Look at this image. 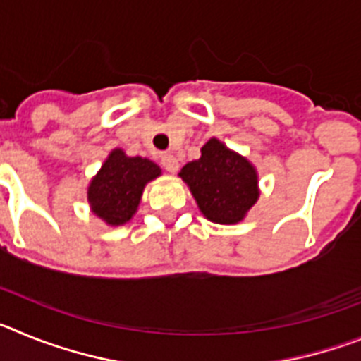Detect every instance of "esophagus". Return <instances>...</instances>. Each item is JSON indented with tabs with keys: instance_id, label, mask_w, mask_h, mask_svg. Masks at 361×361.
Listing matches in <instances>:
<instances>
[{
	"instance_id": "esophagus-1",
	"label": "esophagus",
	"mask_w": 361,
	"mask_h": 361,
	"mask_svg": "<svg viewBox=\"0 0 361 361\" xmlns=\"http://www.w3.org/2000/svg\"><path fill=\"white\" fill-rule=\"evenodd\" d=\"M162 166H164V170L170 171V173H177L178 171V161L175 159V155H171V153H166L164 157H162Z\"/></svg>"
}]
</instances>
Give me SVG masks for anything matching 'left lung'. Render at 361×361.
I'll return each instance as SVG.
<instances>
[{
	"label": "left lung",
	"mask_w": 361,
	"mask_h": 361,
	"mask_svg": "<svg viewBox=\"0 0 361 361\" xmlns=\"http://www.w3.org/2000/svg\"><path fill=\"white\" fill-rule=\"evenodd\" d=\"M178 177L190 188L200 213L215 224H238L260 197L257 168L216 137L200 148V159Z\"/></svg>",
	"instance_id": "obj_1"
}]
</instances>
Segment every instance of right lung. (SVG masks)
<instances>
[{"instance_id":"obj_1","label":"right lung","mask_w":361,"mask_h":361,"mask_svg":"<svg viewBox=\"0 0 361 361\" xmlns=\"http://www.w3.org/2000/svg\"><path fill=\"white\" fill-rule=\"evenodd\" d=\"M161 173V166L149 159L128 157L124 149H111L88 184L86 199L92 213L106 226L126 224L139 209L146 184Z\"/></svg>"}]
</instances>
